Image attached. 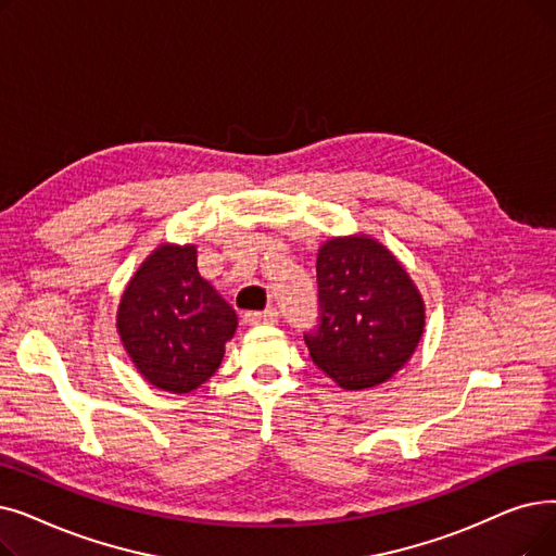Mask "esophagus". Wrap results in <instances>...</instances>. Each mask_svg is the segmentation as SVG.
I'll return each instance as SVG.
<instances>
[{
    "label": "esophagus",
    "mask_w": 556,
    "mask_h": 556,
    "mask_svg": "<svg viewBox=\"0 0 556 556\" xmlns=\"http://www.w3.org/2000/svg\"><path fill=\"white\" fill-rule=\"evenodd\" d=\"M279 320V311L277 308H265V311H248L245 313V323L250 325H275Z\"/></svg>",
    "instance_id": "1"
}]
</instances>
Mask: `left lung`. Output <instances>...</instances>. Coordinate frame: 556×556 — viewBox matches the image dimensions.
Masks as SVG:
<instances>
[{
    "mask_svg": "<svg viewBox=\"0 0 556 556\" xmlns=\"http://www.w3.org/2000/svg\"><path fill=\"white\" fill-rule=\"evenodd\" d=\"M318 325L304 333L308 354L341 389H370L397 372L425 329V304L400 261L366 236L320 248Z\"/></svg>",
    "mask_w": 556,
    "mask_h": 556,
    "instance_id": "obj_1",
    "label": "left lung"
}]
</instances>
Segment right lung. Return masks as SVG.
Wrapping results in <instances>:
<instances>
[{"label": "right lung", "mask_w": 556, "mask_h": 556, "mask_svg": "<svg viewBox=\"0 0 556 556\" xmlns=\"http://www.w3.org/2000/svg\"><path fill=\"white\" fill-rule=\"evenodd\" d=\"M236 325V311L200 277L192 245H161L117 311V331L138 372L170 393H190L213 377Z\"/></svg>", "instance_id": "add662e5"}]
</instances>
